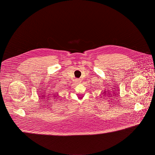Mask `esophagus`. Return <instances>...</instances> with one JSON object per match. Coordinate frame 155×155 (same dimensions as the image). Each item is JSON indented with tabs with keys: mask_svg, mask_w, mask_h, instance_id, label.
I'll return each instance as SVG.
<instances>
[{
	"mask_svg": "<svg viewBox=\"0 0 155 155\" xmlns=\"http://www.w3.org/2000/svg\"><path fill=\"white\" fill-rule=\"evenodd\" d=\"M78 81H80V80H78Z\"/></svg>",
	"mask_w": 155,
	"mask_h": 155,
	"instance_id": "1",
	"label": "esophagus"
}]
</instances>
